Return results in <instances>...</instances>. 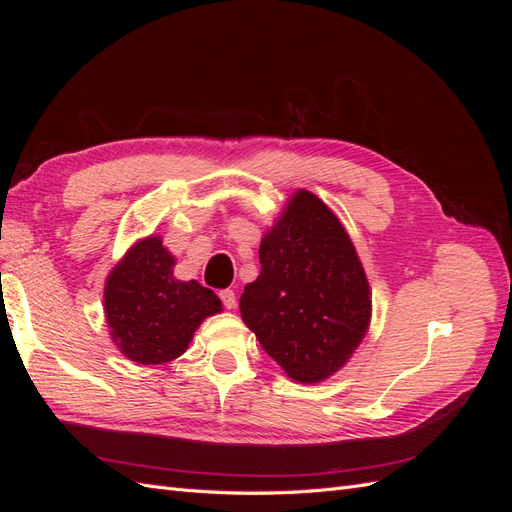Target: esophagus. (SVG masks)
Masks as SVG:
<instances>
[{
  "label": "esophagus",
  "mask_w": 512,
  "mask_h": 512,
  "mask_svg": "<svg viewBox=\"0 0 512 512\" xmlns=\"http://www.w3.org/2000/svg\"><path fill=\"white\" fill-rule=\"evenodd\" d=\"M220 299H222V303H224L226 309H232V307L237 305V294L232 292V290H228V288L220 292Z\"/></svg>",
  "instance_id": "34e87169"
}]
</instances>
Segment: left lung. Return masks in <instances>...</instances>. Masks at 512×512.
I'll use <instances>...</instances> for the list:
<instances>
[{"mask_svg":"<svg viewBox=\"0 0 512 512\" xmlns=\"http://www.w3.org/2000/svg\"><path fill=\"white\" fill-rule=\"evenodd\" d=\"M260 275L241 294V316L286 374L314 384L361 344L371 297L361 260L333 211L299 190L260 243Z\"/></svg>","mask_w":512,"mask_h":512,"instance_id":"obj_1","label":"left lung"}]
</instances>
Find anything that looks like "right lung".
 <instances>
[{"mask_svg": "<svg viewBox=\"0 0 512 512\" xmlns=\"http://www.w3.org/2000/svg\"><path fill=\"white\" fill-rule=\"evenodd\" d=\"M175 258L162 239L138 241L106 280L104 309L111 335L130 361L160 365L177 359L198 324L222 312V301L198 282L173 277Z\"/></svg>", "mask_w": 512, "mask_h": 512, "instance_id": "obj_1", "label": "right lung"}]
</instances>
